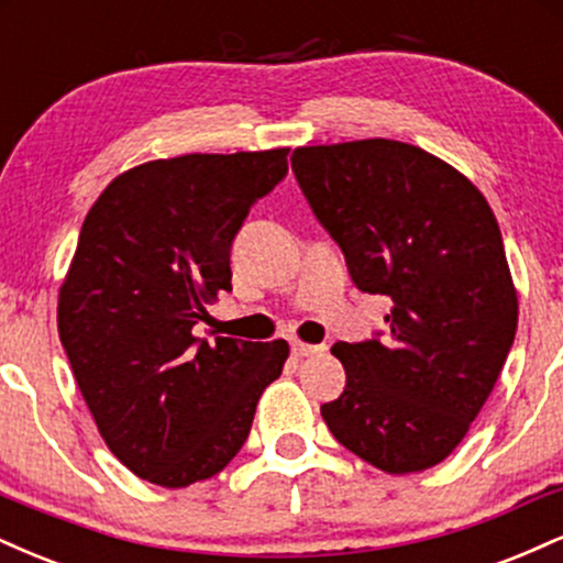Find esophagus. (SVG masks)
I'll use <instances>...</instances> for the list:
<instances>
[{"label":"esophagus","mask_w":563,"mask_h":563,"mask_svg":"<svg viewBox=\"0 0 563 563\" xmlns=\"http://www.w3.org/2000/svg\"><path fill=\"white\" fill-rule=\"evenodd\" d=\"M325 349V344H303V341H294V344H290V352H294L296 357H314V354H322Z\"/></svg>","instance_id":"34e87169"}]
</instances>
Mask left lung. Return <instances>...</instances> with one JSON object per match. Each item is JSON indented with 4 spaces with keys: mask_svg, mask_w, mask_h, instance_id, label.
Returning a JSON list of instances; mask_svg holds the SVG:
<instances>
[{
    "mask_svg": "<svg viewBox=\"0 0 563 563\" xmlns=\"http://www.w3.org/2000/svg\"><path fill=\"white\" fill-rule=\"evenodd\" d=\"M290 166L354 286L394 303L386 331L331 349L346 386L322 418L386 474L437 466L487 402L519 322L493 209L461 172L397 140L296 147Z\"/></svg>",
    "mask_w": 563,
    "mask_h": 563,
    "instance_id": "obj_1",
    "label": "left lung"
}]
</instances>
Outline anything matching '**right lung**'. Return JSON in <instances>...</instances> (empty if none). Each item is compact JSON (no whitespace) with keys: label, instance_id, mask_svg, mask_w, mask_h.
I'll return each instance as SVG.
<instances>
[{"label":"right lung","instance_id":"obj_1","mask_svg":"<svg viewBox=\"0 0 563 563\" xmlns=\"http://www.w3.org/2000/svg\"><path fill=\"white\" fill-rule=\"evenodd\" d=\"M288 147L190 153L115 177L84 219L57 331L97 429L124 466L179 489L249 439L286 341H206V303L232 290L230 249L288 174Z\"/></svg>","mask_w":563,"mask_h":563}]
</instances>
